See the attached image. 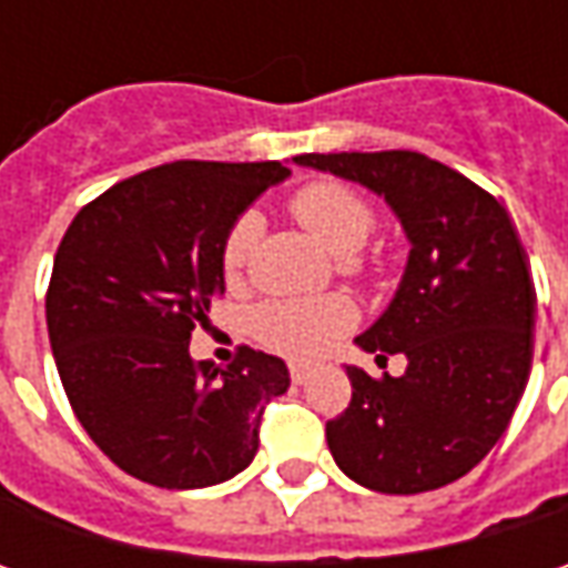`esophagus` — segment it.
Listing matches in <instances>:
<instances>
[{"instance_id": "1", "label": "esophagus", "mask_w": 568, "mask_h": 568, "mask_svg": "<svg viewBox=\"0 0 568 568\" xmlns=\"http://www.w3.org/2000/svg\"><path fill=\"white\" fill-rule=\"evenodd\" d=\"M291 376H294L296 385H306L313 376V366L310 363H291Z\"/></svg>"}]
</instances>
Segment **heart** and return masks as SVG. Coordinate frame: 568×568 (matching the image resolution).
I'll return each instance as SVG.
<instances>
[{
	"label": "heart",
	"mask_w": 568,
	"mask_h": 568,
	"mask_svg": "<svg viewBox=\"0 0 568 568\" xmlns=\"http://www.w3.org/2000/svg\"><path fill=\"white\" fill-rule=\"evenodd\" d=\"M291 214L318 246L335 258H354L366 246L376 227V214L366 199L341 183H310L291 199ZM262 233L258 214H240L224 236L221 268L230 284H236L250 265L255 243ZM354 325V306L341 296H316V300H272L262 303L252 316L255 335L268 347L291 357L322 354L341 332Z\"/></svg>",
	"instance_id": "obj_1"
}]
</instances>
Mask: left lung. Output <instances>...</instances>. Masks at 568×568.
<instances>
[{
  "mask_svg": "<svg viewBox=\"0 0 568 568\" xmlns=\"http://www.w3.org/2000/svg\"><path fill=\"white\" fill-rule=\"evenodd\" d=\"M376 192L410 243L402 284L354 344L404 354V376L344 366L354 395L325 439L351 480L410 496L465 477L506 433L535 354L537 294L506 207L458 170L417 151L300 154Z\"/></svg>",
  "mask_w": 568,
  "mask_h": 568,
  "instance_id": "left-lung-1",
  "label": "left lung"
}]
</instances>
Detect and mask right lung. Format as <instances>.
Segmentation results:
<instances>
[{"label":"right lung","instance_id":"obj_1","mask_svg":"<svg viewBox=\"0 0 568 568\" xmlns=\"http://www.w3.org/2000/svg\"><path fill=\"white\" fill-rule=\"evenodd\" d=\"M291 170L277 161H176L84 205L55 250L47 328L69 404L125 474L202 490L246 470L262 410L291 388L281 357L243 347L192 363V328L224 294L233 221Z\"/></svg>","mask_w":568,"mask_h":568}]
</instances>
